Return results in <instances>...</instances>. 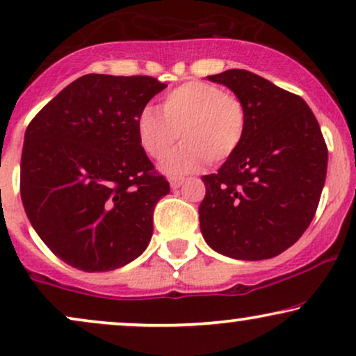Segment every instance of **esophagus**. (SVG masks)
Segmentation results:
<instances>
[{
	"label": "esophagus",
	"mask_w": 356,
	"mask_h": 356,
	"mask_svg": "<svg viewBox=\"0 0 356 356\" xmlns=\"http://www.w3.org/2000/svg\"><path fill=\"white\" fill-rule=\"evenodd\" d=\"M184 182H186V179H184V177H170L169 179V184H170V187H172V188H179Z\"/></svg>",
	"instance_id": "1"
}]
</instances>
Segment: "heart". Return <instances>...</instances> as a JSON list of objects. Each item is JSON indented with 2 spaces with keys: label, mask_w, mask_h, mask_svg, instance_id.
Masks as SVG:
<instances>
[{
  "label": "heart",
  "mask_w": 356,
  "mask_h": 356,
  "mask_svg": "<svg viewBox=\"0 0 356 356\" xmlns=\"http://www.w3.org/2000/svg\"><path fill=\"white\" fill-rule=\"evenodd\" d=\"M246 126L248 115L240 98L199 80L170 90L161 111L146 106L136 118L139 145L152 159L168 156L181 133L184 145L161 164L169 175L192 174L207 161L228 159L241 146Z\"/></svg>",
  "instance_id": "b5f03b06"
}]
</instances>
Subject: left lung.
<instances>
[{
	"label": "left lung",
	"instance_id": "left-lung-1",
	"mask_svg": "<svg viewBox=\"0 0 356 356\" xmlns=\"http://www.w3.org/2000/svg\"><path fill=\"white\" fill-rule=\"evenodd\" d=\"M207 79L240 98L248 126L235 154L202 177V235L228 258H274L316 215L328 159L321 126L302 98L253 72L232 69Z\"/></svg>",
	"mask_w": 356,
	"mask_h": 356
}]
</instances>
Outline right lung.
<instances>
[{
    "label": "right lung",
    "mask_w": 356,
    "mask_h": 356,
    "mask_svg": "<svg viewBox=\"0 0 356 356\" xmlns=\"http://www.w3.org/2000/svg\"><path fill=\"white\" fill-rule=\"evenodd\" d=\"M165 87L145 75H83L26 129L22 205L40 240L72 268L113 271L149 245L154 207L170 187L139 145L136 118Z\"/></svg>",
    "instance_id": "add662e5"
}]
</instances>
